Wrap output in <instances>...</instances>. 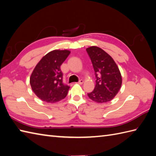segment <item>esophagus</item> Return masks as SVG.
Wrapping results in <instances>:
<instances>
[{
  "label": "esophagus",
  "instance_id": "obj_1",
  "mask_svg": "<svg viewBox=\"0 0 156 156\" xmlns=\"http://www.w3.org/2000/svg\"><path fill=\"white\" fill-rule=\"evenodd\" d=\"M83 82H84L83 80H79V82H76V83L78 84H83Z\"/></svg>",
  "mask_w": 156,
  "mask_h": 156
}]
</instances>
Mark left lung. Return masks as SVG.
Instances as JSON below:
<instances>
[{
	"instance_id": "1",
	"label": "left lung",
	"mask_w": 156,
	"mask_h": 156,
	"mask_svg": "<svg viewBox=\"0 0 156 156\" xmlns=\"http://www.w3.org/2000/svg\"><path fill=\"white\" fill-rule=\"evenodd\" d=\"M96 76L94 90L88 96L98 103L111 101L117 94L122 84L120 70L111 56L103 49L91 46L87 48Z\"/></svg>"
}]
</instances>
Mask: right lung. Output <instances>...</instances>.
I'll return each instance as SVG.
<instances>
[{
	"mask_svg": "<svg viewBox=\"0 0 156 156\" xmlns=\"http://www.w3.org/2000/svg\"><path fill=\"white\" fill-rule=\"evenodd\" d=\"M70 51L55 49L43 57L30 76L32 90L44 102L55 103L64 99L69 87L62 82L63 74L60 66Z\"/></svg>",
	"mask_w": 156,
	"mask_h": 156,
	"instance_id": "1",
	"label": "right lung"
}]
</instances>
